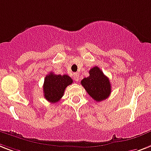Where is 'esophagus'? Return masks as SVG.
Listing matches in <instances>:
<instances>
[{
	"mask_svg": "<svg viewBox=\"0 0 151 151\" xmlns=\"http://www.w3.org/2000/svg\"><path fill=\"white\" fill-rule=\"evenodd\" d=\"M80 78V74L78 73H73V79L75 80L76 81H78Z\"/></svg>",
	"mask_w": 151,
	"mask_h": 151,
	"instance_id": "34e87169",
	"label": "esophagus"
}]
</instances>
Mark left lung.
Masks as SVG:
<instances>
[{"mask_svg": "<svg viewBox=\"0 0 151 151\" xmlns=\"http://www.w3.org/2000/svg\"><path fill=\"white\" fill-rule=\"evenodd\" d=\"M81 84L95 101L108 99L111 93L109 79L98 67L91 68L89 70V77L84 78Z\"/></svg>", "mask_w": 151, "mask_h": 151, "instance_id": "1", "label": "left lung"}]
</instances>
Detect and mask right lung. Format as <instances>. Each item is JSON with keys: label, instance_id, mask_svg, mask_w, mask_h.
Returning <instances> with one entry per match:
<instances>
[{"label": "right lung", "instance_id": "1", "mask_svg": "<svg viewBox=\"0 0 151 151\" xmlns=\"http://www.w3.org/2000/svg\"><path fill=\"white\" fill-rule=\"evenodd\" d=\"M72 83V78L67 74L57 75L50 72V74L46 76L44 80V97L48 101L56 103L63 97L66 88Z\"/></svg>", "mask_w": 151, "mask_h": 151}]
</instances>
